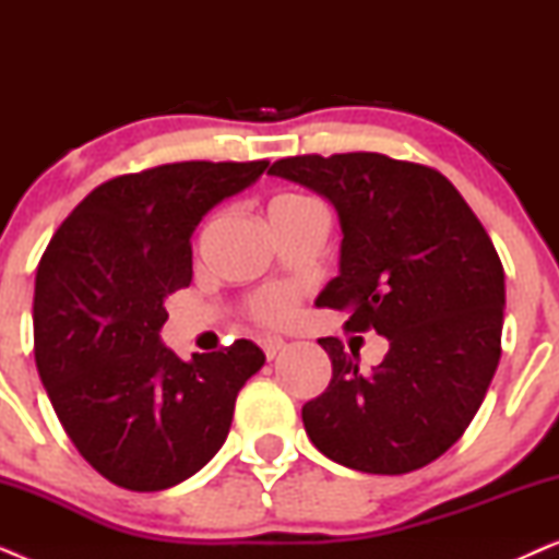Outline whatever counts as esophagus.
<instances>
[{"label": "esophagus", "instance_id": "obj_1", "mask_svg": "<svg viewBox=\"0 0 559 559\" xmlns=\"http://www.w3.org/2000/svg\"><path fill=\"white\" fill-rule=\"evenodd\" d=\"M259 343H262V348H264V356L270 358V361H272V358H277V356L282 354V350L287 348V343L282 341V338H262V341H259Z\"/></svg>", "mask_w": 559, "mask_h": 559}]
</instances>
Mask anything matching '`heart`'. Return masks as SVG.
Wrapping results in <instances>:
<instances>
[{"instance_id":"obj_1","label":"heart","mask_w":559,"mask_h":559,"mask_svg":"<svg viewBox=\"0 0 559 559\" xmlns=\"http://www.w3.org/2000/svg\"><path fill=\"white\" fill-rule=\"evenodd\" d=\"M305 201H308V198L293 195V193L274 195L270 201V213H280L285 209H293V205L305 203ZM295 302H297L295 289L270 287V289H262V293H259L254 300H251V312H254V318L262 320V323L277 325V323H285V320L293 316Z\"/></svg>"}]
</instances>
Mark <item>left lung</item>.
Segmentation results:
<instances>
[{"label":"left lung","instance_id":"obj_1","mask_svg":"<svg viewBox=\"0 0 559 559\" xmlns=\"http://www.w3.org/2000/svg\"><path fill=\"white\" fill-rule=\"evenodd\" d=\"M270 175L338 213L341 262L318 308L389 341L369 377L338 338H318L333 379L302 407L305 432L346 468L400 476L432 463L471 425L501 358L507 289L486 228L445 175L379 152L280 159Z\"/></svg>","mask_w":559,"mask_h":559}]
</instances>
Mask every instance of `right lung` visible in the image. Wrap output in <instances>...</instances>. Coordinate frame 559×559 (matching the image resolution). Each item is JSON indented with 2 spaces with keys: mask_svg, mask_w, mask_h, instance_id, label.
<instances>
[{
  "mask_svg": "<svg viewBox=\"0 0 559 559\" xmlns=\"http://www.w3.org/2000/svg\"><path fill=\"white\" fill-rule=\"evenodd\" d=\"M266 165L175 163L114 178L75 205L37 264V371L68 438L111 484L163 491L201 471L264 366L243 338L182 361L159 331L167 295L193 280L195 226Z\"/></svg>",
  "mask_w": 559,
  "mask_h": 559,
  "instance_id": "1",
  "label": "right lung"
}]
</instances>
